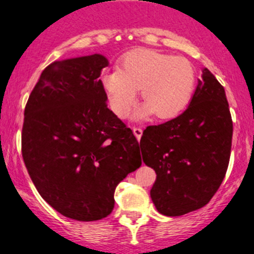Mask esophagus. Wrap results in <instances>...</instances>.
Instances as JSON below:
<instances>
[{"label": "esophagus", "mask_w": 254, "mask_h": 254, "mask_svg": "<svg viewBox=\"0 0 254 254\" xmlns=\"http://www.w3.org/2000/svg\"><path fill=\"white\" fill-rule=\"evenodd\" d=\"M132 130H133V134L135 135V138H137V139L139 140L140 137H142V134H143V129H142V128H139V127H133Z\"/></svg>", "instance_id": "34e87169"}]
</instances>
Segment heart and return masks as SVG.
Listing matches in <instances>:
<instances>
[{
	"mask_svg": "<svg viewBox=\"0 0 254 254\" xmlns=\"http://www.w3.org/2000/svg\"><path fill=\"white\" fill-rule=\"evenodd\" d=\"M100 84L110 107L124 119L129 114L138 90L144 104L133 119H174L189 105L196 85V71L187 58L173 57L152 49H134L120 62V69L104 71Z\"/></svg>",
	"mask_w": 254,
	"mask_h": 254,
	"instance_id": "heart-1",
	"label": "heart"
}]
</instances>
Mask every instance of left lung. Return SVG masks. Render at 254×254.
I'll list each match as a JSON object with an SVG mask.
<instances>
[{
    "label": "left lung",
    "instance_id": "8db88e82",
    "mask_svg": "<svg viewBox=\"0 0 254 254\" xmlns=\"http://www.w3.org/2000/svg\"><path fill=\"white\" fill-rule=\"evenodd\" d=\"M232 132L225 89L204 67L189 107L140 138L143 162L157 173L150 197L158 211L182 216L211 200L227 170Z\"/></svg>",
    "mask_w": 254,
    "mask_h": 254
}]
</instances>
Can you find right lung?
Returning <instances> with one entry per match:
<instances>
[{"label": "right lung", "instance_id": "obj_1", "mask_svg": "<svg viewBox=\"0 0 254 254\" xmlns=\"http://www.w3.org/2000/svg\"><path fill=\"white\" fill-rule=\"evenodd\" d=\"M101 54L48 65L29 95L22 155L41 196L65 217L96 221L115 206V189L140 167L130 128L107 109Z\"/></svg>", "mask_w": 254, "mask_h": 254}]
</instances>
